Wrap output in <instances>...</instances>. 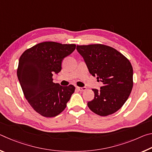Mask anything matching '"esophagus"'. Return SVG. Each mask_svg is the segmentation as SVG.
Listing matches in <instances>:
<instances>
[{
	"instance_id": "esophagus-1",
	"label": "esophagus",
	"mask_w": 152,
	"mask_h": 152,
	"mask_svg": "<svg viewBox=\"0 0 152 152\" xmlns=\"http://www.w3.org/2000/svg\"><path fill=\"white\" fill-rule=\"evenodd\" d=\"M77 89H78V91H80L83 92L84 91H86V87H77Z\"/></svg>"
}]
</instances>
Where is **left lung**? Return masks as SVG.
<instances>
[{
    "label": "left lung",
    "mask_w": 152,
    "mask_h": 152,
    "mask_svg": "<svg viewBox=\"0 0 152 152\" xmlns=\"http://www.w3.org/2000/svg\"><path fill=\"white\" fill-rule=\"evenodd\" d=\"M89 72L101 82V89H92L94 99L88 102L92 112L107 116L122 107L132 91L133 68L121 53L102 44L77 45Z\"/></svg>",
    "instance_id": "1"
}]
</instances>
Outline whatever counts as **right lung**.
Returning <instances> with one entry per match:
<instances>
[{"label":"right lung","mask_w":152,"mask_h":152,"mask_svg":"<svg viewBox=\"0 0 152 152\" xmlns=\"http://www.w3.org/2000/svg\"><path fill=\"white\" fill-rule=\"evenodd\" d=\"M75 44L42 42L20 56L17 77L25 99L36 112L45 117L58 115L66 107L75 87L53 82L61 70V61L75 50Z\"/></svg>","instance_id":"obj_1"}]
</instances>
